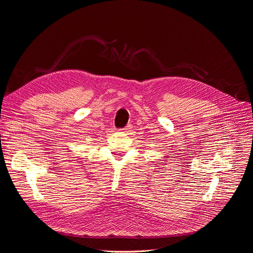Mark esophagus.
Returning <instances> with one entry per match:
<instances>
[{
    "instance_id": "obj_1",
    "label": "esophagus",
    "mask_w": 253,
    "mask_h": 253,
    "mask_svg": "<svg viewBox=\"0 0 253 253\" xmlns=\"http://www.w3.org/2000/svg\"><path fill=\"white\" fill-rule=\"evenodd\" d=\"M130 128V125H127L125 128H123L122 130H123V131H127V130Z\"/></svg>"
}]
</instances>
